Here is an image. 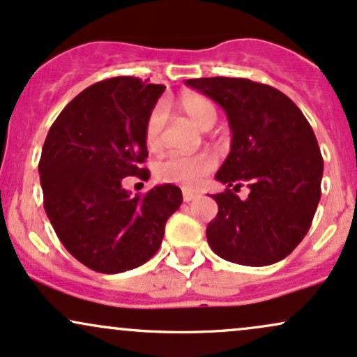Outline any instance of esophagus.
Returning a JSON list of instances; mask_svg holds the SVG:
<instances>
[{
  "instance_id": "34e87169",
  "label": "esophagus",
  "mask_w": 357,
  "mask_h": 357,
  "mask_svg": "<svg viewBox=\"0 0 357 357\" xmlns=\"http://www.w3.org/2000/svg\"><path fill=\"white\" fill-rule=\"evenodd\" d=\"M198 198V195H196V192H192V191H190V190H184L183 191V199H184V203H190V202H192V199H196Z\"/></svg>"
}]
</instances>
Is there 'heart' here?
Segmentation results:
<instances>
[{
	"instance_id": "b5f03b06",
	"label": "heart",
	"mask_w": 357,
	"mask_h": 357,
	"mask_svg": "<svg viewBox=\"0 0 357 357\" xmlns=\"http://www.w3.org/2000/svg\"><path fill=\"white\" fill-rule=\"evenodd\" d=\"M179 107L202 130L215 126L218 119L216 105L208 97L199 93H184L179 97ZM167 112L165 104H155L144 126V141L151 151L159 149L165 139ZM215 167V159L210 153L196 154H169L158 165L159 179L167 183H178L183 186H196Z\"/></svg>"
}]
</instances>
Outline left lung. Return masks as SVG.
Returning a JSON list of instances; mask_svg holds the SVG:
<instances>
[{
    "mask_svg": "<svg viewBox=\"0 0 357 357\" xmlns=\"http://www.w3.org/2000/svg\"><path fill=\"white\" fill-rule=\"evenodd\" d=\"M186 85L218 102L231 129V151L216 173L228 188L211 196L218 215L206 228L208 243L233 264L280 261L304 240L321 199L324 159L312 127L270 85L230 77ZM243 183L247 200L234 192Z\"/></svg>",
    "mask_w": 357,
    "mask_h": 357,
    "instance_id": "8db88e82",
    "label": "left lung"
}]
</instances>
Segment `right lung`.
Wrapping results in <instances>:
<instances>
[{"label":"right lung","instance_id":"1","mask_svg":"<svg viewBox=\"0 0 357 357\" xmlns=\"http://www.w3.org/2000/svg\"><path fill=\"white\" fill-rule=\"evenodd\" d=\"M165 85L136 77L97 82L55 119L40 158L43 206L68 253L100 273L146 264L161 247L181 190L162 184L132 198L127 176L149 179L144 126Z\"/></svg>","mask_w":357,"mask_h":357}]
</instances>
